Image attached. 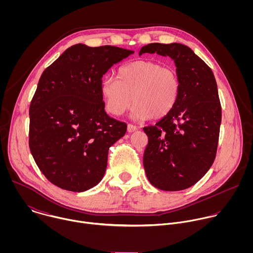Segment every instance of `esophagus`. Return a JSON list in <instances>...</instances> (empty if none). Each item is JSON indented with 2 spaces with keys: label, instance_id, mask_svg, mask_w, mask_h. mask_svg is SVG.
Listing matches in <instances>:
<instances>
[{
  "label": "esophagus",
  "instance_id": "esophagus-1",
  "mask_svg": "<svg viewBox=\"0 0 253 253\" xmlns=\"http://www.w3.org/2000/svg\"><path fill=\"white\" fill-rule=\"evenodd\" d=\"M137 127L136 126H134V125H132V124H128V126H127V131L129 132V133H132V132H135V131H137Z\"/></svg>",
  "mask_w": 253,
  "mask_h": 253
}]
</instances>
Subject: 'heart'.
<instances>
[{"mask_svg": "<svg viewBox=\"0 0 253 253\" xmlns=\"http://www.w3.org/2000/svg\"><path fill=\"white\" fill-rule=\"evenodd\" d=\"M180 92L176 71L150 60H137L121 66L116 79H104L100 93L107 112L120 116L134 104L137 120L161 119L175 107Z\"/></svg>", "mask_w": 253, "mask_h": 253, "instance_id": "b5f03b06", "label": "heart"}]
</instances>
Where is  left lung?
I'll use <instances>...</instances> for the list:
<instances>
[{
	"mask_svg": "<svg viewBox=\"0 0 253 253\" xmlns=\"http://www.w3.org/2000/svg\"><path fill=\"white\" fill-rule=\"evenodd\" d=\"M144 53L170 57L180 82L173 110L154 126L144 127L148 144L143 165L149 182L158 189L179 191L206 174L217 151L221 105L212 70L189 47L152 43Z\"/></svg>",
	"mask_w": 253,
	"mask_h": 253,
	"instance_id": "8db88e82",
	"label": "left lung"
}]
</instances>
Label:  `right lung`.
<instances>
[{
	"instance_id": "obj_1",
	"label": "right lung",
	"mask_w": 253,
	"mask_h": 253,
	"mask_svg": "<svg viewBox=\"0 0 253 253\" xmlns=\"http://www.w3.org/2000/svg\"><path fill=\"white\" fill-rule=\"evenodd\" d=\"M133 53L77 44L43 72L30 105L29 146L54 185L82 192L102 180L108 150L127 125L107 115L100 85L108 70Z\"/></svg>"
}]
</instances>
